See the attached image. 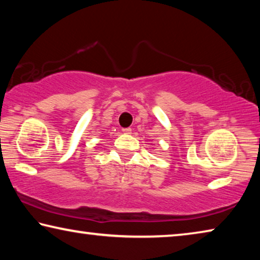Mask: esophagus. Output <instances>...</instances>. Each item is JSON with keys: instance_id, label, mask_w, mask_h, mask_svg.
I'll list each match as a JSON object with an SVG mask.
<instances>
[{"instance_id": "34e87169", "label": "esophagus", "mask_w": 260, "mask_h": 260, "mask_svg": "<svg viewBox=\"0 0 260 260\" xmlns=\"http://www.w3.org/2000/svg\"><path fill=\"white\" fill-rule=\"evenodd\" d=\"M122 132H124L125 134H131L132 133V128H129V127H127V128H122Z\"/></svg>"}]
</instances>
